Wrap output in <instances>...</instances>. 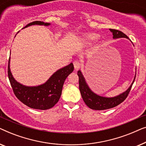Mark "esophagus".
I'll return each instance as SVG.
<instances>
[{"label": "esophagus", "instance_id": "esophagus-1", "mask_svg": "<svg viewBox=\"0 0 146 146\" xmlns=\"http://www.w3.org/2000/svg\"><path fill=\"white\" fill-rule=\"evenodd\" d=\"M74 69L76 70H78L81 67V63L79 61L75 60L74 62Z\"/></svg>", "mask_w": 146, "mask_h": 146}]
</instances>
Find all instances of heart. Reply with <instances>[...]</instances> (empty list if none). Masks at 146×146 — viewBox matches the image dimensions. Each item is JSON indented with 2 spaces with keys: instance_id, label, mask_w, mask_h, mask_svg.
I'll use <instances>...</instances> for the list:
<instances>
[{
  "instance_id": "obj_1",
  "label": "heart",
  "mask_w": 146,
  "mask_h": 146,
  "mask_svg": "<svg viewBox=\"0 0 146 146\" xmlns=\"http://www.w3.org/2000/svg\"><path fill=\"white\" fill-rule=\"evenodd\" d=\"M98 38V35H97L96 33H88L84 36V39L86 41L88 42H92L94 41Z\"/></svg>"
}]
</instances>
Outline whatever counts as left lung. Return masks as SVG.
Masks as SVG:
<instances>
[{
    "mask_svg": "<svg viewBox=\"0 0 146 146\" xmlns=\"http://www.w3.org/2000/svg\"><path fill=\"white\" fill-rule=\"evenodd\" d=\"M110 31L113 34V39L120 38H125L129 39V38L121 31L114 29H110ZM78 75L79 77L80 92L81 96L86 104L92 110H104L112 108L113 107L117 106V105L121 104L126 98L129 91H130L131 88L132 86L133 82H134L136 72H135V74L132 83L131 84V85L129 86L128 88L125 92H123L119 94V95L110 98L101 96L98 95L94 92L87 84L85 78L81 70L78 71Z\"/></svg>",
    "mask_w": 146,
    "mask_h": 146,
    "instance_id": "obj_1",
    "label": "left lung"
}]
</instances>
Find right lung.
Segmentation results:
<instances>
[{
    "label": "right lung",
    "mask_w": 146,
    "mask_h": 146,
    "mask_svg": "<svg viewBox=\"0 0 146 146\" xmlns=\"http://www.w3.org/2000/svg\"><path fill=\"white\" fill-rule=\"evenodd\" d=\"M50 25V23L35 21L28 24L23 29L32 25L48 27ZM10 62L11 57L8 66V76L15 96L21 102L29 108L42 110L51 108L58 102L65 80L74 70L73 64L70 63L56 71L42 84L29 86L22 84L15 79L10 68Z\"/></svg>",
    "instance_id": "obj_1"
}]
</instances>
